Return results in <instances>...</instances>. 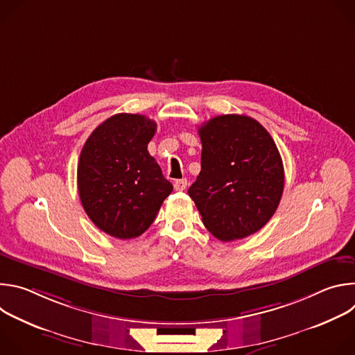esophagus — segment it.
I'll return each mask as SVG.
<instances>
[{
  "instance_id": "obj_1",
  "label": "esophagus",
  "mask_w": 355,
  "mask_h": 355,
  "mask_svg": "<svg viewBox=\"0 0 355 355\" xmlns=\"http://www.w3.org/2000/svg\"><path fill=\"white\" fill-rule=\"evenodd\" d=\"M185 188H187V180L185 178L174 181V189L175 191H184Z\"/></svg>"
}]
</instances>
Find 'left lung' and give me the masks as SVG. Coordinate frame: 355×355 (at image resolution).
I'll list each match as a JSON object with an SVG mask.
<instances>
[{
    "label": "left lung",
    "mask_w": 355,
    "mask_h": 355,
    "mask_svg": "<svg viewBox=\"0 0 355 355\" xmlns=\"http://www.w3.org/2000/svg\"><path fill=\"white\" fill-rule=\"evenodd\" d=\"M200 173L188 195L205 227L232 241L259 232L275 214L284 191L277 144L256 119L220 115L198 129Z\"/></svg>",
    "instance_id": "left-lung-1"
}]
</instances>
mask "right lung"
<instances>
[{"mask_svg":"<svg viewBox=\"0 0 355 355\" xmlns=\"http://www.w3.org/2000/svg\"><path fill=\"white\" fill-rule=\"evenodd\" d=\"M156 129V122L143 115L116 114L89 135L81 150L77 184L83 208L112 237L144 233L173 191L147 150Z\"/></svg>","mask_w":355,"mask_h":355,"instance_id":"obj_1","label":"right lung"}]
</instances>
